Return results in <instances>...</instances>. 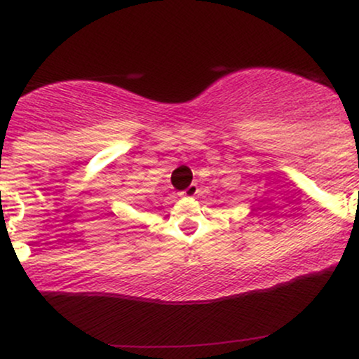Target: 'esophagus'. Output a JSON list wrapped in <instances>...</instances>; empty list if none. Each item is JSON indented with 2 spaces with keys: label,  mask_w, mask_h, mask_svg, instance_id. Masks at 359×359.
I'll return each instance as SVG.
<instances>
[{
  "label": "esophagus",
  "mask_w": 359,
  "mask_h": 359,
  "mask_svg": "<svg viewBox=\"0 0 359 359\" xmlns=\"http://www.w3.org/2000/svg\"><path fill=\"white\" fill-rule=\"evenodd\" d=\"M197 192H199V187H197L196 184H191L187 189H185V191L180 192V196H182V197H194Z\"/></svg>",
  "instance_id": "obj_1"
}]
</instances>
